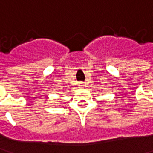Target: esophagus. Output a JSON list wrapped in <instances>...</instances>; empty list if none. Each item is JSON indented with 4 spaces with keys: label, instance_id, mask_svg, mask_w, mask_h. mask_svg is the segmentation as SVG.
I'll return each instance as SVG.
<instances>
[{
    "label": "esophagus",
    "instance_id": "obj_1",
    "mask_svg": "<svg viewBox=\"0 0 153 153\" xmlns=\"http://www.w3.org/2000/svg\"><path fill=\"white\" fill-rule=\"evenodd\" d=\"M84 86H85V85H84L83 83H80V84L79 85V88H84Z\"/></svg>",
    "mask_w": 153,
    "mask_h": 153
}]
</instances>
